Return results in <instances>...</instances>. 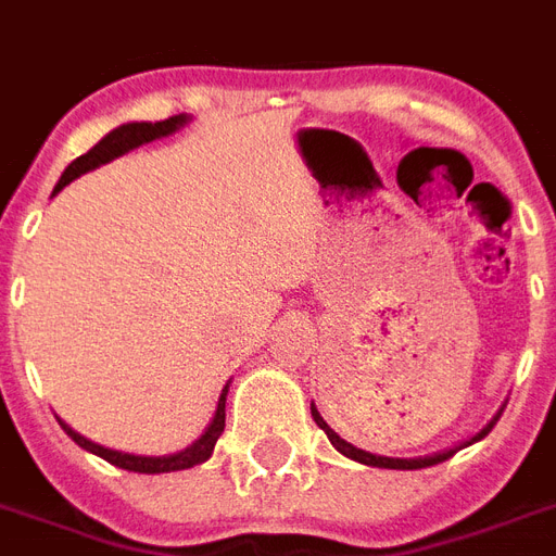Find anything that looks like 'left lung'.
Instances as JSON below:
<instances>
[{"mask_svg": "<svg viewBox=\"0 0 556 556\" xmlns=\"http://www.w3.org/2000/svg\"><path fill=\"white\" fill-rule=\"evenodd\" d=\"M312 415H314V421H317V427H320V430L329 435V441L334 444V450H338V453H343L346 458H352V462H361V465H369V467H387V470H421V467H432V465H439V462H447V458L453 456L456 450H462V447H467V444H473V441L484 439V435L493 430V424L500 421L502 409L493 415L491 421L484 424L482 430L476 432L473 439H467L465 444H458V447H450V450H441V453H432V456H418V458H389V456H375V453H366V450L355 447V444H349L346 439H340L338 432L331 430L329 424L323 421V415L317 413V406L314 404H312Z\"/></svg>", "mask_w": 556, "mask_h": 556, "instance_id": "left-lung-1", "label": "left lung"}]
</instances>
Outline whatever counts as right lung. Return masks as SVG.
I'll use <instances>...</instances> for the list:
<instances>
[{
    "mask_svg": "<svg viewBox=\"0 0 556 556\" xmlns=\"http://www.w3.org/2000/svg\"><path fill=\"white\" fill-rule=\"evenodd\" d=\"M187 121H190L187 115H173L167 117V121H159V124H147V121H141V124L117 126V129H112L103 141L94 143L86 155L74 159L72 164L65 167V173L60 176V181H56L51 195H56L65 185H72L74 178H80L83 173H89V169L100 167V164H109L112 159H121L124 152L135 150V147H141V143L167 138V135H173L176 129H181ZM225 401H227V387L222 389V395H218V404H216V415H213V421L207 424V430L201 432V439L192 441L190 447L173 453V456H132V453H121V450L100 447V444L89 441L86 435H80V432H74L63 418H56V421H60V427H63L65 435H68L74 444H80L83 450H89V453H94V456L106 458L109 465L124 467V470H132V473H173V470H187V467L207 462L213 447H216L218 435L225 432Z\"/></svg>",
    "mask_w": 556,
    "mask_h": 556,
    "instance_id": "right-lung-1",
    "label": "right lung"
}]
</instances>
